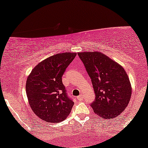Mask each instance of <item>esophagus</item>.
<instances>
[{"label":"esophagus","instance_id":"obj_1","mask_svg":"<svg viewBox=\"0 0 148 148\" xmlns=\"http://www.w3.org/2000/svg\"><path fill=\"white\" fill-rule=\"evenodd\" d=\"M83 98H84V97H83V95H82V94H80L79 96H77V99H78V100H82Z\"/></svg>","mask_w":148,"mask_h":148}]
</instances>
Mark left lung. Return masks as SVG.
<instances>
[{"label": "left lung", "instance_id": "obj_1", "mask_svg": "<svg viewBox=\"0 0 148 148\" xmlns=\"http://www.w3.org/2000/svg\"><path fill=\"white\" fill-rule=\"evenodd\" d=\"M90 75L96 99L91 106L96 115L114 119L128 106L132 88L124 68L100 52H80Z\"/></svg>", "mask_w": 148, "mask_h": 148}]
</instances>
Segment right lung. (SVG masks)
<instances>
[{"label":"right lung","mask_w":148,"mask_h":148,"mask_svg":"<svg viewBox=\"0 0 148 148\" xmlns=\"http://www.w3.org/2000/svg\"><path fill=\"white\" fill-rule=\"evenodd\" d=\"M76 52H64L39 62L26 81V94L32 110L48 123H59L69 115L74 102L69 98L62 82L64 71Z\"/></svg>","instance_id":"1"}]
</instances>
